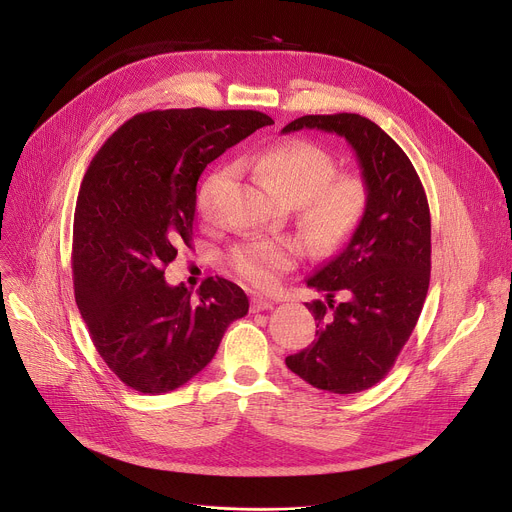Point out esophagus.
Listing matches in <instances>:
<instances>
[{
  "mask_svg": "<svg viewBox=\"0 0 512 512\" xmlns=\"http://www.w3.org/2000/svg\"><path fill=\"white\" fill-rule=\"evenodd\" d=\"M273 302L265 300V298H251V312H263V310H271Z\"/></svg>",
  "mask_w": 512,
  "mask_h": 512,
  "instance_id": "esophagus-1",
  "label": "esophagus"
}]
</instances>
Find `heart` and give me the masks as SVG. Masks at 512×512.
Returning <instances> with one entry per match:
<instances>
[{"label": "heart", "mask_w": 512, "mask_h": 512, "mask_svg": "<svg viewBox=\"0 0 512 512\" xmlns=\"http://www.w3.org/2000/svg\"><path fill=\"white\" fill-rule=\"evenodd\" d=\"M263 186L285 204H300L302 225L312 245L336 249L360 227L369 206V188L356 174H336L334 158L310 141H283L253 158ZM231 178L229 168L214 170L198 192L200 214H210L214 196ZM302 255L289 239H261L239 245L231 255L235 273L247 283L267 289L294 267Z\"/></svg>", "instance_id": "1"}]
</instances>
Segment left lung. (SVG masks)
<instances>
[{
    "label": "left lung",
    "instance_id": "obj_1",
    "mask_svg": "<svg viewBox=\"0 0 512 512\" xmlns=\"http://www.w3.org/2000/svg\"><path fill=\"white\" fill-rule=\"evenodd\" d=\"M320 129L348 141L369 206L346 247L306 279L326 302L306 304L316 340L285 358L316 389L348 395L377 385L409 340L429 287L431 218L423 184L399 145L356 113L304 115L281 133ZM340 293L345 300L336 303Z\"/></svg>",
    "mask_w": 512,
    "mask_h": 512
}]
</instances>
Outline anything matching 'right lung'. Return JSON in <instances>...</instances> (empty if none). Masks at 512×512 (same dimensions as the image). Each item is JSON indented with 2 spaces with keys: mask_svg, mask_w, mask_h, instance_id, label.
Segmentation results:
<instances>
[{
  "mask_svg": "<svg viewBox=\"0 0 512 512\" xmlns=\"http://www.w3.org/2000/svg\"><path fill=\"white\" fill-rule=\"evenodd\" d=\"M271 123L259 111H150L95 154L75 208L72 281L97 352L127 387L150 395L182 387L249 312L237 283L208 277L194 300L184 283H166L164 267L190 247L204 168Z\"/></svg>",
  "mask_w": 512,
  "mask_h": 512,
  "instance_id": "1",
  "label": "right lung"
}]
</instances>
